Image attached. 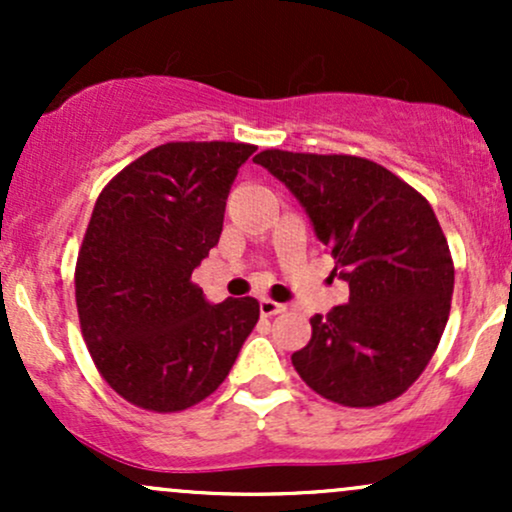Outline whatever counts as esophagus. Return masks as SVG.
<instances>
[{
  "mask_svg": "<svg viewBox=\"0 0 512 512\" xmlns=\"http://www.w3.org/2000/svg\"><path fill=\"white\" fill-rule=\"evenodd\" d=\"M281 310H284V305L281 303L269 301V298H262L260 301V315H264V317H272L276 313H281Z\"/></svg>",
  "mask_w": 512,
  "mask_h": 512,
  "instance_id": "obj_1",
  "label": "esophagus"
}]
</instances>
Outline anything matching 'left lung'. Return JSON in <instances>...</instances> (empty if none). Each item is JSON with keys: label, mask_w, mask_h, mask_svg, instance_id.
I'll use <instances>...</instances> for the list:
<instances>
[{"label": "left lung", "mask_w": 512, "mask_h": 512, "mask_svg": "<svg viewBox=\"0 0 512 512\" xmlns=\"http://www.w3.org/2000/svg\"><path fill=\"white\" fill-rule=\"evenodd\" d=\"M289 187L349 284V303L313 315L291 356L317 395L378 407L424 373L450 315L455 267L440 223L414 187L358 156L269 149L255 156Z\"/></svg>", "instance_id": "1"}]
</instances>
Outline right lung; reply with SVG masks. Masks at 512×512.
Listing matches in <instances>:
<instances>
[{"mask_svg": "<svg viewBox=\"0 0 512 512\" xmlns=\"http://www.w3.org/2000/svg\"><path fill=\"white\" fill-rule=\"evenodd\" d=\"M252 144L173 142L117 173L76 260V310L93 363L117 395L151 411L202 402L260 320L255 298L209 303L190 276L223 231Z\"/></svg>", "mask_w": 512, "mask_h": 512, "instance_id": "add662e5", "label": "right lung"}]
</instances>
